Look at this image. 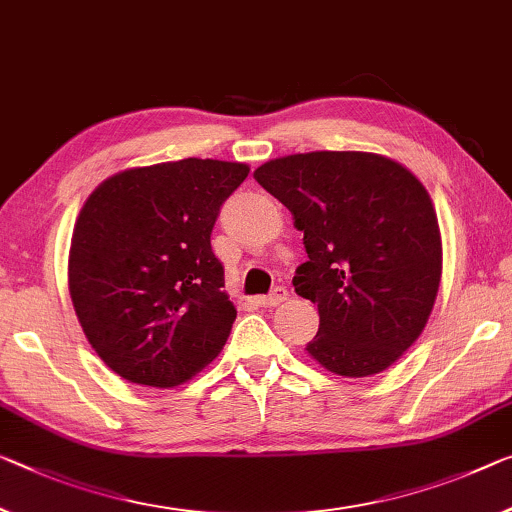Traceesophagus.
<instances>
[{
	"instance_id": "obj_1",
	"label": "esophagus",
	"mask_w": 512,
	"mask_h": 512,
	"mask_svg": "<svg viewBox=\"0 0 512 512\" xmlns=\"http://www.w3.org/2000/svg\"><path fill=\"white\" fill-rule=\"evenodd\" d=\"M288 300V290L283 288V286H277L272 290L270 295H263V297H258V304L261 306H267V309H272V306H279L281 302H286Z\"/></svg>"
}]
</instances>
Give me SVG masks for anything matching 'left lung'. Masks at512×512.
<instances>
[{
	"instance_id": "8db88e82",
	"label": "left lung",
	"mask_w": 512,
	"mask_h": 512,
	"mask_svg": "<svg viewBox=\"0 0 512 512\" xmlns=\"http://www.w3.org/2000/svg\"><path fill=\"white\" fill-rule=\"evenodd\" d=\"M293 212L309 261L295 293L318 304L306 352L343 377L387 371L421 336L442 281V235L430 194L391 157L313 151L254 171Z\"/></svg>"
}]
</instances>
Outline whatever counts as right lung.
<instances>
[{
	"label": "right lung",
	"instance_id": "1",
	"mask_svg": "<svg viewBox=\"0 0 512 512\" xmlns=\"http://www.w3.org/2000/svg\"><path fill=\"white\" fill-rule=\"evenodd\" d=\"M247 174L187 157L119 171L89 194L68 290L91 348L123 380L178 387L222 352L238 311L210 233Z\"/></svg>",
	"mask_w": 512,
	"mask_h": 512
}]
</instances>
